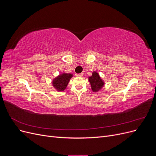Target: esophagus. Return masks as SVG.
<instances>
[{
	"instance_id": "obj_1",
	"label": "esophagus",
	"mask_w": 156,
	"mask_h": 156,
	"mask_svg": "<svg viewBox=\"0 0 156 156\" xmlns=\"http://www.w3.org/2000/svg\"><path fill=\"white\" fill-rule=\"evenodd\" d=\"M75 75H76V77H82L83 75V73H76L75 74Z\"/></svg>"
}]
</instances>
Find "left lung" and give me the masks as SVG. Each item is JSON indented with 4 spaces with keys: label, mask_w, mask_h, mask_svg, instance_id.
Returning a JSON list of instances; mask_svg holds the SVG:
<instances>
[{
    "label": "left lung",
    "mask_w": 156,
    "mask_h": 156,
    "mask_svg": "<svg viewBox=\"0 0 156 156\" xmlns=\"http://www.w3.org/2000/svg\"><path fill=\"white\" fill-rule=\"evenodd\" d=\"M88 81L90 83L91 88L93 92H98L104 86V82L96 72H94L91 77H88Z\"/></svg>",
    "instance_id": "8db88e82"
}]
</instances>
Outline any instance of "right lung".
Listing matches in <instances>:
<instances>
[{
    "label": "right lung",
    "mask_w": 156,
    "mask_h": 156,
    "mask_svg": "<svg viewBox=\"0 0 156 156\" xmlns=\"http://www.w3.org/2000/svg\"><path fill=\"white\" fill-rule=\"evenodd\" d=\"M73 75L71 73H62L55 78L53 81V86L58 91H63L66 88L70 79Z\"/></svg>",
    "instance_id": "right-lung-1"
}]
</instances>
